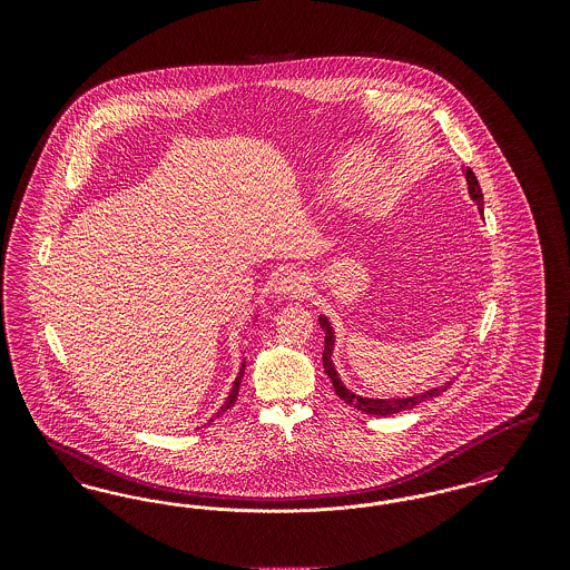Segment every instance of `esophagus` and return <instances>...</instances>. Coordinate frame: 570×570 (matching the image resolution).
<instances>
[{
  "instance_id": "esophagus-1",
  "label": "esophagus",
  "mask_w": 570,
  "mask_h": 570,
  "mask_svg": "<svg viewBox=\"0 0 570 570\" xmlns=\"http://www.w3.org/2000/svg\"><path fill=\"white\" fill-rule=\"evenodd\" d=\"M307 293V279L298 272H284L275 282L277 297H303Z\"/></svg>"
}]
</instances>
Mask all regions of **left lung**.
<instances>
[{"mask_svg": "<svg viewBox=\"0 0 570 570\" xmlns=\"http://www.w3.org/2000/svg\"><path fill=\"white\" fill-rule=\"evenodd\" d=\"M463 173H465L468 191H470L472 200H474V203L479 205V209L483 212V191H481V186H479L476 175L472 173V168H463ZM318 323H321L323 331H325V353H323V365H325L326 376H328L331 382H333V389H335L337 397H340V400H344L346 404H351V406L356 407V410H361L363 414H376V416L397 414V412H402V410H410V407L419 406V404H423V402H428V400H432V397H438L440 393H444V391L451 386V382H444L442 386H434V389H430V391H425V393L412 395V397H406V400H370V397H361V395H356L353 391H348V389L342 384V380H340L337 372H335V365H333V361H331L333 344H335L333 326H331V323L326 321L325 316H321V318H318Z\"/></svg>", "mask_w": 570, "mask_h": 570, "instance_id": "obj_1", "label": "left lung"}]
</instances>
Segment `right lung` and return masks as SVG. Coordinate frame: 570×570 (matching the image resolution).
Here are the masks:
<instances>
[{"mask_svg": "<svg viewBox=\"0 0 570 570\" xmlns=\"http://www.w3.org/2000/svg\"><path fill=\"white\" fill-rule=\"evenodd\" d=\"M244 372H245V361L244 365H242V370H239V374H237V379H235V382H233V389H230V395L226 397V402H224V406L219 407L217 410L216 416H219V414H224L226 410L230 406H235V402H237V395H239V386H242V379H244ZM214 421V419H212Z\"/></svg>", "mask_w": 570, "mask_h": 570, "instance_id": "obj_1", "label": "right lung"}]
</instances>
